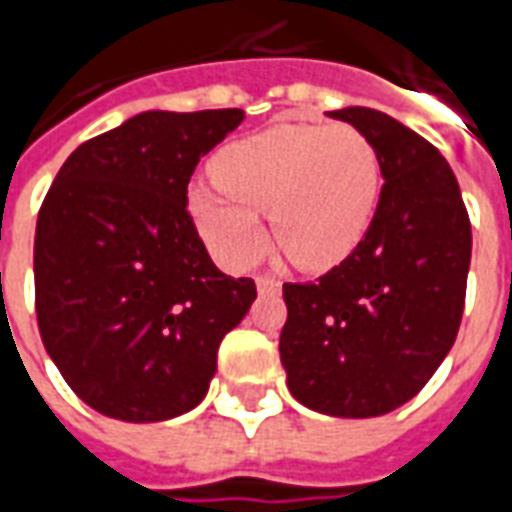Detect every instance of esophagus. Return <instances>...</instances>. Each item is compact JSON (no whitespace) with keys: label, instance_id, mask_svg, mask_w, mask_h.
I'll use <instances>...</instances> for the list:
<instances>
[{"label":"esophagus","instance_id":"1","mask_svg":"<svg viewBox=\"0 0 512 512\" xmlns=\"http://www.w3.org/2000/svg\"><path fill=\"white\" fill-rule=\"evenodd\" d=\"M256 289H259V295H278L281 292V281H275L270 275H259L256 278Z\"/></svg>","mask_w":512,"mask_h":512}]
</instances>
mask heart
I'll use <instances>...</instances> for the list:
<instances>
[{
    "mask_svg": "<svg viewBox=\"0 0 512 512\" xmlns=\"http://www.w3.org/2000/svg\"><path fill=\"white\" fill-rule=\"evenodd\" d=\"M217 187L192 184L187 215L217 262L245 270L275 242L303 270L344 262L369 231L380 198V157L364 134L333 123H281L226 146Z\"/></svg>",
    "mask_w": 512,
    "mask_h": 512,
    "instance_id": "heart-1",
    "label": "heart"
}]
</instances>
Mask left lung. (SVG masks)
<instances>
[{
    "mask_svg": "<svg viewBox=\"0 0 512 512\" xmlns=\"http://www.w3.org/2000/svg\"><path fill=\"white\" fill-rule=\"evenodd\" d=\"M350 123L380 157L378 209L358 248L314 284H284L281 364L311 411L369 419L413 400L455 344L471 264L458 179L436 146L369 107Z\"/></svg>",
    "mask_w": 512,
    "mask_h": 512,
    "instance_id": "obj_1",
    "label": "left lung"
}]
</instances>
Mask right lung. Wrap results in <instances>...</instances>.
<instances>
[{"mask_svg":"<svg viewBox=\"0 0 512 512\" xmlns=\"http://www.w3.org/2000/svg\"><path fill=\"white\" fill-rule=\"evenodd\" d=\"M242 110H148L76 148L35 228V311L76 397L121 422L204 400L217 347L256 300L220 273L187 215L195 165Z\"/></svg>","mask_w":512,"mask_h":512,"instance_id":"1","label":"right lung"}]
</instances>
